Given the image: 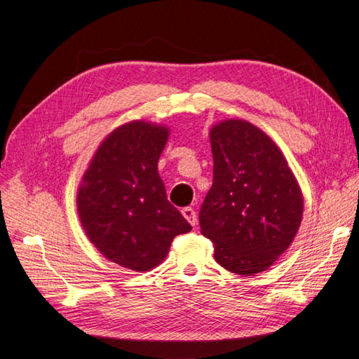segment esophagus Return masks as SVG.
I'll return each instance as SVG.
<instances>
[{"mask_svg": "<svg viewBox=\"0 0 359 359\" xmlns=\"http://www.w3.org/2000/svg\"><path fill=\"white\" fill-rule=\"evenodd\" d=\"M182 215H184L185 218H187V222L190 223V224H196L198 223V217H196V212H194V209H191V208H185V209H182Z\"/></svg>", "mask_w": 359, "mask_h": 359, "instance_id": "1", "label": "esophagus"}]
</instances>
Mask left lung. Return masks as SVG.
Wrapping results in <instances>:
<instances>
[{"mask_svg": "<svg viewBox=\"0 0 359 359\" xmlns=\"http://www.w3.org/2000/svg\"><path fill=\"white\" fill-rule=\"evenodd\" d=\"M214 182L199 210L218 264L234 274L266 271L301 224L302 194L282 151L245 120L210 130Z\"/></svg>", "mask_w": 359, "mask_h": 359, "instance_id": "8db88e82", "label": "left lung"}]
</instances>
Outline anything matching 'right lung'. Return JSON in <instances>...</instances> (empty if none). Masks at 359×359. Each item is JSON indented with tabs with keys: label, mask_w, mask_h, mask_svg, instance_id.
Here are the masks:
<instances>
[{
	"label": "right lung",
	"mask_w": 359,
	"mask_h": 359,
	"mask_svg": "<svg viewBox=\"0 0 359 359\" xmlns=\"http://www.w3.org/2000/svg\"><path fill=\"white\" fill-rule=\"evenodd\" d=\"M166 141L165 126L121 125L96 150L77 193L88 239L106 258L137 272L160 264L175 236L191 231L158 174Z\"/></svg>",
	"instance_id": "1"
}]
</instances>
